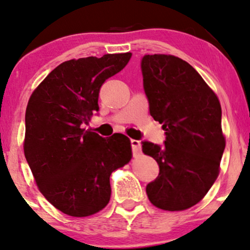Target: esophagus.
Instances as JSON below:
<instances>
[{"instance_id": "obj_1", "label": "esophagus", "mask_w": 250, "mask_h": 250, "mask_svg": "<svg viewBox=\"0 0 250 250\" xmlns=\"http://www.w3.org/2000/svg\"><path fill=\"white\" fill-rule=\"evenodd\" d=\"M131 147H132V152H134V154H140V152H141V142L136 141V140H131Z\"/></svg>"}]
</instances>
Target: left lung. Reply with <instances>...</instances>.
I'll return each mask as SVG.
<instances>
[{
    "mask_svg": "<svg viewBox=\"0 0 250 250\" xmlns=\"http://www.w3.org/2000/svg\"><path fill=\"white\" fill-rule=\"evenodd\" d=\"M142 74L150 114L166 131L164 146L142 145L159 165L158 178L146 186L147 197L162 210H187L203 200L219 175L226 144L219 99L174 55H145Z\"/></svg>",
    "mask_w": 250,
    "mask_h": 250,
    "instance_id": "1",
    "label": "left lung"
}]
</instances>
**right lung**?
I'll return each instance as SVG.
<instances>
[{"label": "right lung", "mask_w": 250, "mask_h": 250, "mask_svg": "<svg viewBox=\"0 0 250 250\" xmlns=\"http://www.w3.org/2000/svg\"><path fill=\"white\" fill-rule=\"evenodd\" d=\"M131 53L69 60L38 85L25 113L24 154L38 189L71 217L102 211L110 198L109 178L131 160L125 135L103 138L86 130L106 80L128 64Z\"/></svg>", "instance_id": "1"}]
</instances>
